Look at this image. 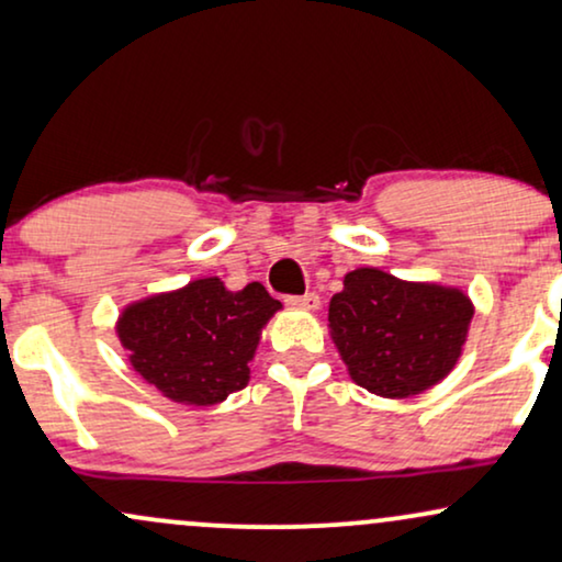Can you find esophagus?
I'll return each instance as SVG.
<instances>
[{
	"label": "esophagus",
	"instance_id": "1",
	"mask_svg": "<svg viewBox=\"0 0 562 562\" xmlns=\"http://www.w3.org/2000/svg\"><path fill=\"white\" fill-rule=\"evenodd\" d=\"M288 305H290V308H297V311H318L322 301H318L316 293H305L301 297H290Z\"/></svg>",
	"mask_w": 562,
	"mask_h": 562
}]
</instances>
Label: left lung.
Segmentation results:
<instances>
[{"instance_id":"1","label":"left lung","mask_w":562,"mask_h":562,"mask_svg":"<svg viewBox=\"0 0 562 562\" xmlns=\"http://www.w3.org/2000/svg\"><path fill=\"white\" fill-rule=\"evenodd\" d=\"M472 316L474 303L461 288L358 267L331 295L326 326L358 386L383 400H407L457 368Z\"/></svg>"}]
</instances>
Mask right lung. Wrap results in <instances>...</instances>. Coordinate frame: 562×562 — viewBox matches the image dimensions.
Instances as JSON below:
<instances>
[{"label": "right lung", "instance_id": "1", "mask_svg": "<svg viewBox=\"0 0 562 562\" xmlns=\"http://www.w3.org/2000/svg\"><path fill=\"white\" fill-rule=\"evenodd\" d=\"M282 308L261 282L228 290L220 277L124 305L116 337L142 379L176 404L212 407L251 379L261 331Z\"/></svg>", "mask_w": 562, "mask_h": 562}]
</instances>
